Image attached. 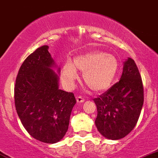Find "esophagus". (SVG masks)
Segmentation results:
<instances>
[{
    "label": "esophagus",
    "instance_id": "obj_1",
    "mask_svg": "<svg viewBox=\"0 0 158 158\" xmlns=\"http://www.w3.org/2000/svg\"><path fill=\"white\" fill-rule=\"evenodd\" d=\"M76 101H77V103H79V104H82V103H83L84 101H85V99L84 98H82V97H76Z\"/></svg>",
    "mask_w": 158,
    "mask_h": 158
}]
</instances>
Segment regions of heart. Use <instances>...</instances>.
Wrapping results in <instances>:
<instances>
[{
	"label": "heart",
	"instance_id": "obj_1",
	"mask_svg": "<svg viewBox=\"0 0 158 158\" xmlns=\"http://www.w3.org/2000/svg\"><path fill=\"white\" fill-rule=\"evenodd\" d=\"M118 69V61L114 55L101 51H91L77 56L73 63L66 62L63 65L61 80L67 89L73 88L79 71L82 80L94 92L107 90L112 84Z\"/></svg>",
	"mask_w": 158,
	"mask_h": 158
}]
</instances>
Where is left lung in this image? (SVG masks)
I'll use <instances>...</instances> for the list:
<instances>
[{"label":"left lung","instance_id":"obj_1","mask_svg":"<svg viewBox=\"0 0 158 158\" xmlns=\"http://www.w3.org/2000/svg\"><path fill=\"white\" fill-rule=\"evenodd\" d=\"M94 101L95 125L103 136L118 140L134 129L143 104V86L134 60L128 57L124 61L120 81Z\"/></svg>","mask_w":158,"mask_h":158}]
</instances>
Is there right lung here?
Segmentation results:
<instances>
[{"instance_id": "1", "label": "right lung", "mask_w": 158, "mask_h": 158, "mask_svg": "<svg viewBox=\"0 0 158 158\" xmlns=\"http://www.w3.org/2000/svg\"><path fill=\"white\" fill-rule=\"evenodd\" d=\"M48 45L29 55L19 69L15 86L19 118L31 136L46 143L61 140L76 101L72 93L59 89L60 68ZM53 68H57V72Z\"/></svg>"}]
</instances>
